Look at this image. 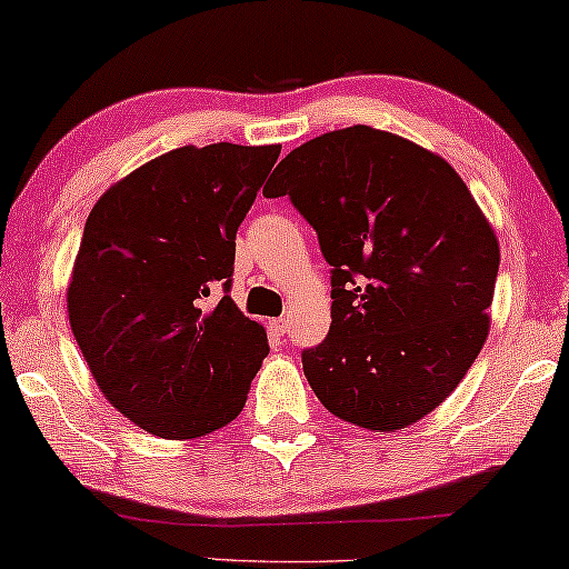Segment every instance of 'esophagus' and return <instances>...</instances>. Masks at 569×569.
Wrapping results in <instances>:
<instances>
[{"label": "esophagus", "instance_id": "1", "mask_svg": "<svg viewBox=\"0 0 569 569\" xmlns=\"http://www.w3.org/2000/svg\"><path fill=\"white\" fill-rule=\"evenodd\" d=\"M270 327H273L278 335H286V329H288V321H286V319H273V321H270Z\"/></svg>", "mask_w": 569, "mask_h": 569}]
</instances>
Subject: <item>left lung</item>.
<instances>
[{"mask_svg":"<svg viewBox=\"0 0 569 569\" xmlns=\"http://www.w3.org/2000/svg\"><path fill=\"white\" fill-rule=\"evenodd\" d=\"M266 197H288L332 266V325L301 352L335 417L396 431L460 386L488 337L498 240L445 158L355 124L303 142Z\"/></svg>","mask_w":569,"mask_h":569,"instance_id":"1","label":"left lung"}]
</instances>
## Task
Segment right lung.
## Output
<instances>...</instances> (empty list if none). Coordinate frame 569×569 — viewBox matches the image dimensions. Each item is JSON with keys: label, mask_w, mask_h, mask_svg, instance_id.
<instances>
[{"label": "right lung", "mask_w": 569, "mask_h": 569, "mask_svg": "<svg viewBox=\"0 0 569 569\" xmlns=\"http://www.w3.org/2000/svg\"><path fill=\"white\" fill-rule=\"evenodd\" d=\"M281 146L176 148L101 197L83 227L68 319L107 401L193 439L248 401L268 335L234 307V237ZM223 299L209 305L211 290Z\"/></svg>", "instance_id": "obj_1"}]
</instances>
